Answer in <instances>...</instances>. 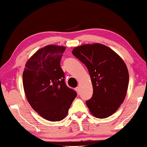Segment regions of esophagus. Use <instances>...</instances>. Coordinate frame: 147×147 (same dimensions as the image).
<instances>
[{"label": "esophagus", "instance_id": "esophagus-1", "mask_svg": "<svg viewBox=\"0 0 147 147\" xmlns=\"http://www.w3.org/2000/svg\"><path fill=\"white\" fill-rule=\"evenodd\" d=\"M79 89H80V88H79V87H76V91H78V92H79Z\"/></svg>", "mask_w": 147, "mask_h": 147}]
</instances>
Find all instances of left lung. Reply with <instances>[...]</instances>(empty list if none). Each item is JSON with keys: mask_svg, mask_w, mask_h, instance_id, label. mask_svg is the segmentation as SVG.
I'll list each match as a JSON object with an SVG mask.
<instances>
[{"mask_svg": "<svg viewBox=\"0 0 147 147\" xmlns=\"http://www.w3.org/2000/svg\"><path fill=\"white\" fill-rule=\"evenodd\" d=\"M72 54L87 67L93 94L86 105L98 118H108L116 112L127 93L129 73L121 58L105 45H83Z\"/></svg>", "mask_w": 147, "mask_h": 147, "instance_id": "1", "label": "left lung"}]
</instances>
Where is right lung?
Segmentation results:
<instances>
[{
  "mask_svg": "<svg viewBox=\"0 0 147 147\" xmlns=\"http://www.w3.org/2000/svg\"><path fill=\"white\" fill-rule=\"evenodd\" d=\"M66 47L47 45L29 58L23 72V85L29 105L51 121L67 116L77 92L65 83L60 60Z\"/></svg>",
  "mask_w": 147,
  "mask_h": 147,
  "instance_id": "obj_1",
  "label": "right lung"
}]
</instances>
